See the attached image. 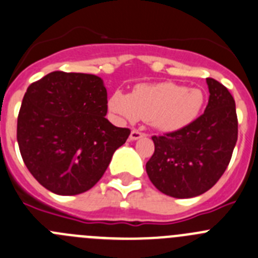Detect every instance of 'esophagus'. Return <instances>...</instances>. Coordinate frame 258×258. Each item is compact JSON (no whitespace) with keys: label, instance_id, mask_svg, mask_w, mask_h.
I'll return each mask as SVG.
<instances>
[{"label":"esophagus","instance_id":"obj_1","mask_svg":"<svg viewBox=\"0 0 258 258\" xmlns=\"http://www.w3.org/2000/svg\"><path fill=\"white\" fill-rule=\"evenodd\" d=\"M144 136H145V134H144V132H140L139 130H132L131 135H130V140L131 141L139 140V139H141V137H144Z\"/></svg>","mask_w":258,"mask_h":258}]
</instances>
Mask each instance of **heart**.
Returning a JSON list of instances; mask_svg holds the SVG:
<instances>
[{"mask_svg": "<svg viewBox=\"0 0 258 258\" xmlns=\"http://www.w3.org/2000/svg\"><path fill=\"white\" fill-rule=\"evenodd\" d=\"M204 94L197 88L174 83L140 84L131 94L114 91L109 109L128 122L145 119L163 132H174L191 124L204 105Z\"/></svg>", "mask_w": 258, "mask_h": 258, "instance_id": "obj_1", "label": "heart"}]
</instances>
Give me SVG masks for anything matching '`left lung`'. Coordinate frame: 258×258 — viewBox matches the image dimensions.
I'll list each match as a JSON object with an SVG mask.
<instances>
[{
	"label": "left lung",
	"instance_id": "left-lung-1",
	"mask_svg": "<svg viewBox=\"0 0 258 258\" xmlns=\"http://www.w3.org/2000/svg\"><path fill=\"white\" fill-rule=\"evenodd\" d=\"M209 103L191 124L153 136V156L146 163L151 183L175 199L205 194L220 179L238 139L235 102L223 84L208 78Z\"/></svg>",
	"mask_w": 258,
	"mask_h": 258
}]
</instances>
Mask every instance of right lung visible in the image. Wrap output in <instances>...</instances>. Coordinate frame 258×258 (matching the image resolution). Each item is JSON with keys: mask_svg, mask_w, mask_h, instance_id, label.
<instances>
[{"mask_svg": "<svg viewBox=\"0 0 258 258\" xmlns=\"http://www.w3.org/2000/svg\"><path fill=\"white\" fill-rule=\"evenodd\" d=\"M107 89L95 75L54 71L31 84L18 117V144L29 172L62 196L90 189L103 177L128 128L105 118Z\"/></svg>", "mask_w": 258, "mask_h": 258, "instance_id": "add662e5", "label": "right lung"}]
</instances>
